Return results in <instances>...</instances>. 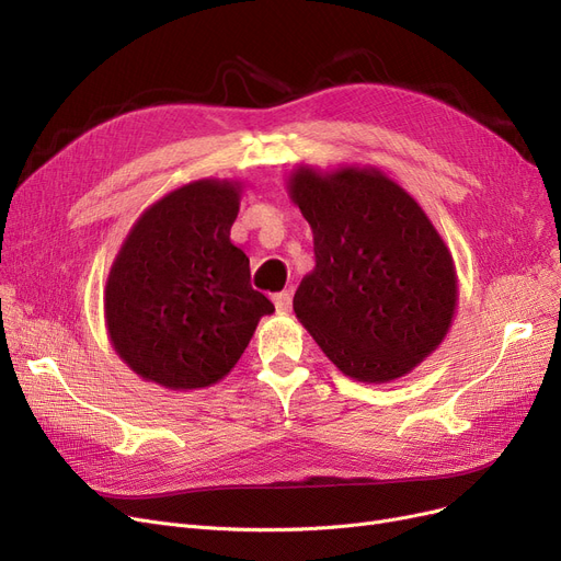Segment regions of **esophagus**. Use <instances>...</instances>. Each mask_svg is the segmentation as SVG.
Masks as SVG:
<instances>
[{
    "label": "esophagus",
    "mask_w": 561,
    "mask_h": 561,
    "mask_svg": "<svg viewBox=\"0 0 561 561\" xmlns=\"http://www.w3.org/2000/svg\"><path fill=\"white\" fill-rule=\"evenodd\" d=\"M273 302H275V309H277L279 314H288V312H291V294H288V291L275 294V296H273Z\"/></svg>",
    "instance_id": "1"
}]
</instances>
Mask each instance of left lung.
<instances>
[{"instance_id": "8db88e82", "label": "left lung", "mask_w": 561, "mask_h": 561, "mask_svg": "<svg viewBox=\"0 0 561 561\" xmlns=\"http://www.w3.org/2000/svg\"><path fill=\"white\" fill-rule=\"evenodd\" d=\"M286 190L314 233L317 265L294 298L298 321L344 377L409 375L444 342L458 307L444 238L375 165H298Z\"/></svg>"}]
</instances>
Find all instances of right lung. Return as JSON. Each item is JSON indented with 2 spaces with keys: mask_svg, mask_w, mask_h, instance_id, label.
Masks as SVG:
<instances>
[{
  "mask_svg": "<svg viewBox=\"0 0 561 561\" xmlns=\"http://www.w3.org/2000/svg\"><path fill=\"white\" fill-rule=\"evenodd\" d=\"M238 180L203 178L169 192L124 238L103 291L115 354L145 381L196 390L236 367L275 305L249 284L231 242Z\"/></svg>",
  "mask_w": 561,
  "mask_h": 561,
  "instance_id": "1",
  "label": "right lung"
}]
</instances>
